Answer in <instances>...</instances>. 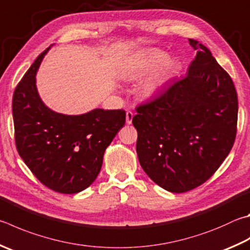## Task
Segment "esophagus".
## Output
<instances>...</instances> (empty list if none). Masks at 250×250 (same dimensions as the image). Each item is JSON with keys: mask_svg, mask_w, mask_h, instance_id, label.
Returning a JSON list of instances; mask_svg holds the SVG:
<instances>
[{"mask_svg": "<svg viewBox=\"0 0 250 250\" xmlns=\"http://www.w3.org/2000/svg\"><path fill=\"white\" fill-rule=\"evenodd\" d=\"M133 116H134V113L132 111H130V110L126 111V113H125V122H126V125L132 124Z\"/></svg>", "mask_w": 250, "mask_h": 250, "instance_id": "34e87169", "label": "esophagus"}]
</instances>
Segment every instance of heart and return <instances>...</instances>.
<instances>
[{
    "label": "heart",
    "mask_w": 250,
    "mask_h": 250,
    "mask_svg": "<svg viewBox=\"0 0 250 250\" xmlns=\"http://www.w3.org/2000/svg\"><path fill=\"white\" fill-rule=\"evenodd\" d=\"M176 66L175 60L169 58L168 53L158 48H151L140 53L126 63L124 75L128 80L144 78L152 71L153 73L144 82L142 93L144 96L152 97L164 87L169 81Z\"/></svg>",
    "instance_id": "b5f03b06"
}]
</instances>
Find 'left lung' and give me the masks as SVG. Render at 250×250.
I'll return each mask as SVG.
<instances>
[{"label":"left lung","instance_id":"left-lung-1","mask_svg":"<svg viewBox=\"0 0 250 250\" xmlns=\"http://www.w3.org/2000/svg\"><path fill=\"white\" fill-rule=\"evenodd\" d=\"M187 75L137 108V153L143 170L169 192L197 188L233 147L238 102L232 79L194 39Z\"/></svg>","mask_w":250,"mask_h":250}]
</instances>
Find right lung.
Segmentation results:
<instances>
[{
	"label": "right lung",
	"instance_id": "1",
	"mask_svg": "<svg viewBox=\"0 0 250 250\" xmlns=\"http://www.w3.org/2000/svg\"><path fill=\"white\" fill-rule=\"evenodd\" d=\"M49 49L36 59L13 95L16 147L46 187L60 193H78L97 178L106 148L125 125V111L96 108L82 115H64L50 109L36 85Z\"/></svg>",
	"mask_w": 250,
	"mask_h": 250
}]
</instances>
